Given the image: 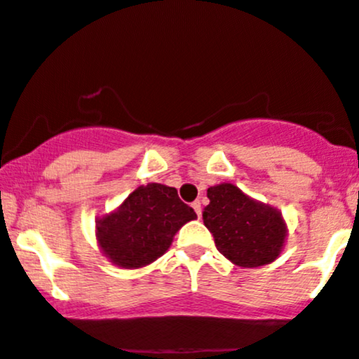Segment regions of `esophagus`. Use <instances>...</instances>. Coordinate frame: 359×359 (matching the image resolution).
Segmentation results:
<instances>
[{"mask_svg": "<svg viewBox=\"0 0 359 359\" xmlns=\"http://www.w3.org/2000/svg\"><path fill=\"white\" fill-rule=\"evenodd\" d=\"M192 208H194V211H196L197 216L201 217V214H203V208H201V203H199V201H194V203H192Z\"/></svg>", "mask_w": 359, "mask_h": 359, "instance_id": "esophagus-1", "label": "esophagus"}]
</instances>
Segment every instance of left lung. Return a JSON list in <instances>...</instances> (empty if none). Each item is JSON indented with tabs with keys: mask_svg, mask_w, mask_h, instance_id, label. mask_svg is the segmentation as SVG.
Listing matches in <instances>:
<instances>
[{
	"mask_svg": "<svg viewBox=\"0 0 359 359\" xmlns=\"http://www.w3.org/2000/svg\"><path fill=\"white\" fill-rule=\"evenodd\" d=\"M208 197L203 219L221 255L246 269L278 257L287 234L282 214L250 199L233 184L209 187Z\"/></svg>",
	"mask_w": 359,
	"mask_h": 359,
	"instance_id": "obj_1",
	"label": "left lung"
}]
</instances>
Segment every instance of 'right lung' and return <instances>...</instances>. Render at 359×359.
<instances>
[{"mask_svg":"<svg viewBox=\"0 0 359 359\" xmlns=\"http://www.w3.org/2000/svg\"><path fill=\"white\" fill-rule=\"evenodd\" d=\"M197 214L177 189L148 184L131 192L121 208L97 222L102 253L123 269H140L162 257L172 238Z\"/></svg>","mask_w":359,"mask_h":359,"instance_id":"1","label":"right lung"}]
</instances>
